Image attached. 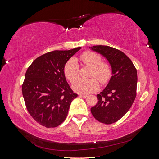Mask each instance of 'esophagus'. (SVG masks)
<instances>
[{
    "label": "esophagus",
    "instance_id": "1",
    "mask_svg": "<svg viewBox=\"0 0 159 159\" xmlns=\"http://www.w3.org/2000/svg\"><path fill=\"white\" fill-rule=\"evenodd\" d=\"M79 96H80V97L85 98L88 97V95H85V94H79Z\"/></svg>",
    "mask_w": 159,
    "mask_h": 159
}]
</instances>
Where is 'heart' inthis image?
<instances>
[{"label": "heart", "mask_w": 159, "mask_h": 159, "mask_svg": "<svg viewBox=\"0 0 159 159\" xmlns=\"http://www.w3.org/2000/svg\"><path fill=\"white\" fill-rule=\"evenodd\" d=\"M80 60L83 64L91 68L88 80L79 79L72 84V89L75 92L81 94H88L95 91L99 88L98 81L102 84H106L111 78V70L110 66L105 63H102L101 57L95 53L85 52L80 56ZM80 67L78 61L75 57H71L66 62L64 72L66 78L71 82L78 78L79 75Z\"/></svg>", "instance_id": "obj_1"}]
</instances>
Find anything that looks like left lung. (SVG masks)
<instances>
[{
  "label": "left lung",
  "instance_id": "1",
  "mask_svg": "<svg viewBox=\"0 0 159 159\" xmlns=\"http://www.w3.org/2000/svg\"><path fill=\"white\" fill-rule=\"evenodd\" d=\"M89 48L107 59L113 74L105 88L97 95L98 103L91 112L98 121L111 124L127 113L136 98L137 70L123 52L114 48L99 45Z\"/></svg>",
  "mask_w": 159,
  "mask_h": 159
}]
</instances>
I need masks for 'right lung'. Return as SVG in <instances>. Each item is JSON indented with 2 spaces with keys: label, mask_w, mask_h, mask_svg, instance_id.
<instances>
[{
  "label": "right lung",
  "mask_w": 159,
  "mask_h": 159,
  "mask_svg": "<svg viewBox=\"0 0 159 159\" xmlns=\"http://www.w3.org/2000/svg\"><path fill=\"white\" fill-rule=\"evenodd\" d=\"M80 49L48 52L28 67L22 86V95L28 113L41 125H60L68 115L71 102L78 97L67 82L64 68Z\"/></svg>",
  "instance_id": "1"
}]
</instances>
